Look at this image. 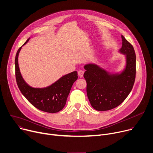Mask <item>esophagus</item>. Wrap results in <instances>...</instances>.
Instances as JSON below:
<instances>
[{"label":"esophagus","mask_w":153,"mask_h":153,"mask_svg":"<svg viewBox=\"0 0 153 153\" xmlns=\"http://www.w3.org/2000/svg\"><path fill=\"white\" fill-rule=\"evenodd\" d=\"M84 71L83 70H79L78 71V75L80 77H82L83 76H84Z\"/></svg>","instance_id":"obj_1"}]
</instances>
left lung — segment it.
<instances>
[{
	"label": "left lung",
	"instance_id": "obj_1",
	"mask_svg": "<svg viewBox=\"0 0 153 153\" xmlns=\"http://www.w3.org/2000/svg\"><path fill=\"white\" fill-rule=\"evenodd\" d=\"M120 53L125 55L126 65L121 73L112 74L94 63L84 66V77L91 106L96 110H111L120 105L131 91L136 73L134 49L123 35Z\"/></svg>",
	"mask_w": 153,
	"mask_h": 153
}]
</instances>
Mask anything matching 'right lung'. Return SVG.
I'll return each instance as SVG.
<instances>
[{"instance_id":"right-lung-1","label":"right lung","mask_w":153,"mask_h":153,"mask_svg":"<svg viewBox=\"0 0 153 153\" xmlns=\"http://www.w3.org/2000/svg\"><path fill=\"white\" fill-rule=\"evenodd\" d=\"M30 38L23 45L28 42ZM22 46L18 49L15 57V74L17 85L25 98L38 109L48 113H57L65 107L68 96L74 82L77 79V71L66 74L53 84L45 88H33L24 80L19 67L18 55Z\"/></svg>"}]
</instances>
